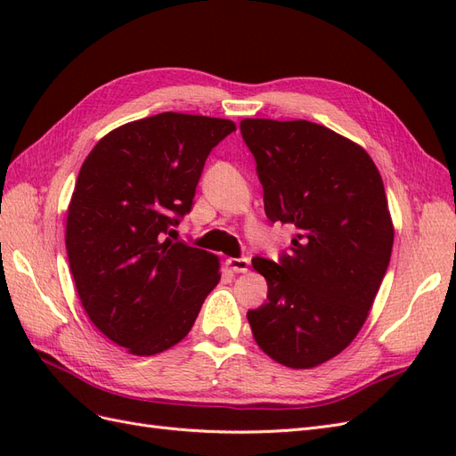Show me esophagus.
I'll return each mask as SVG.
<instances>
[{
    "mask_svg": "<svg viewBox=\"0 0 456 456\" xmlns=\"http://www.w3.org/2000/svg\"><path fill=\"white\" fill-rule=\"evenodd\" d=\"M226 265H228L233 272H247V268H249V258H247V256L228 258Z\"/></svg>",
    "mask_w": 456,
    "mask_h": 456,
    "instance_id": "obj_1",
    "label": "esophagus"
}]
</instances>
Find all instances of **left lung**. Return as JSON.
<instances>
[{
  "mask_svg": "<svg viewBox=\"0 0 456 456\" xmlns=\"http://www.w3.org/2000/svg\"><path fill=\"white\" fill-rule=\"evenodd\" d=\"M272 223L295 228L289 251L253 258L268 300L247 312L272 360L310 369L360 333L388 270L394 226L377 165L367 151L306 121L243 119Z\"/></svg>",
  "mask_w": 456,
  "mask_h": 456,
  "instance_id": "1",
  "label": "left lung"
}]
</instances>
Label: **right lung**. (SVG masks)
<instances>
[{
  "instance_id": "1",
  "label": "right lung",
  "mask_w": 456,
  "mask_h": 456,
  "mask_svg": "<svg viewBox=\"0 0 456 456\" xmlns=\"http://www.w3.org/2000/svg\"><path fill=\"white\" fill-rule=\"evenodd\" d=\"M230 119L163 112L108 133L84 161L66 220L81 305L104 337L134 355L181 342L220 280L218 258L173 228L190 213Z\"/></svg>"
}]
</instances>
